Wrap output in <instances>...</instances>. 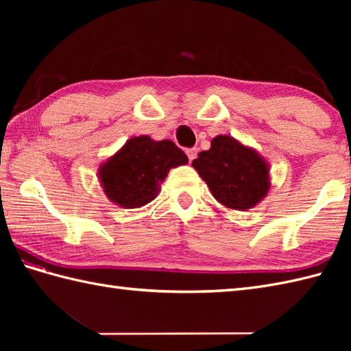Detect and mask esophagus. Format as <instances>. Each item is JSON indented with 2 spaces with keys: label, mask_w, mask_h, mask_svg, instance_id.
Returning a JSON list of instances; mask_svg holds the SVG:
<instances>
[{
  "label": "esophagus",
  "mask_w": 351,
  "mask_h": 351,
  "mask_svg": "<svg viewBox=\"0 0 351 351\" xmlns=\"http://www.w3.org/2000/svg\"><path fill=\"white\" fill-rule=\"evenodd\" d=\"M187 156H189V160L190 161H193L197 156V149L196 147H191V149H187Z\"/></svg>",
  "instance_id": "obj_1"
}]
</instances>
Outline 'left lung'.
<instances>
[{"mask_svg":"<svg viewBox=\"0 0 351 351\" xmlns=\"http://www.w3.org/2000/svg\"><path fill=\"white\" fill-rule=\"evenodd\" d=\"M191 166L206 182L219 204L229 210L247 211L270 190V166L256 149L230 136H217Z\"/></svg>","mask_w":351,"mask_h":351,"instance_id":"1","label":"left lung"}]
</instances>
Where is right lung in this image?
Here are the masks:
<instances>
[{
	"label": "right lung",
	"instance_id": "add662e5",
	"mask_svg": "<svg viewBox=\"0 0 351 351\" xmlns=\"http://www.w3.org/2000/svg\"><path fill=\"white\" fill-rule=\"evenodd\" d=\"M187 162V155L171 140L138 136L101 164L98 180L111 202L131 210L152 202L169 170Z\"/></svg>",
	"mask_w": 351,
	"mask_h": 351
}]
</instances>
